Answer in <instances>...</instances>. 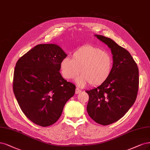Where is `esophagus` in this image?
I'll list each match as a JSON object with an SVG mask.
<instances>
[{
    "instance_id": "obj_1",
    "label": "esophagus",
    "mask_w": 150,
    "mask_h": 150,
    "mask_svg": "<svg viewBox=\"0 0 150 150\" xmlns=\"http://www.w3.org/2000/svg\"><path fill=\"white\" fill-rule=\"evenodd\" d=\"M81 92V90L80 89H79L78 87H76V91H75V93L76 94H79V93H80Z\"/></svg>"
}]
</instances>
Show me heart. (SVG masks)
<instances>
[{
  "mask_svg": "<svg viewBox=\"0 0 150 150\" xmlns=\"http://www.w3.org/2000/svg\"><path fill=\"white\" fill-rule=\"evenodd\" d=\"M113 61L111 54L96 46L86 45L77 49L72 58H65L60 63L61 74L65 79H77L79 86L89 84L91 86H100L112 74Z\"/></svg>",
  "mask_w": 150,
  "mask_h": 150,
  "instance_id": "1",
  "label": "heart"
}]
</instances>
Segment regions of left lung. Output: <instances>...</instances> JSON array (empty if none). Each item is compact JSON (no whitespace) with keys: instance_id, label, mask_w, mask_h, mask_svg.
<instances>
[{"instance_id":"obj_1","label":"left lung","mask_w":150,"mask_h":150,"mask_svg":"<svg viewBox=\"0 0 150 150\" xmlns=\"http://www.w3.org/2000/svg\"><path fill=\"white\" fill-rule=\"evenodd\" d=\"M97 38L111 49L113 66L108 79L89 95L87 111L96 122L108 125L124 116L135 102L139 86V71L128 51L102 35Z\"/></svg>"}]
</instances>
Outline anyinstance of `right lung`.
Wrapping results in <instances>:
<instances>
[{
	"label": "right lung",
	"instance_id": "add662e5",
	"mask_svg": "<svg viewBox=\"0 0 150 150\" xmlns=\"http://www.w3.org/2000/svg\"><path fill=\"white\" fill-rule=\"evenodd\" d=\"M66 56L58 45L40 44L20 57L15 65L14 95L25 116L38 125L54 124L74 94L76 86L59 73L61 61Z\"/></svg>",
	"mask_w": 150,
	"mask_h": 150
}]
</instances>
